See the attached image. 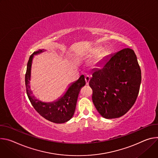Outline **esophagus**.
I'll return each mask as SVG.
<instances>
[{"label": "esophagus", "mask_w": 158, "mask_h": 158, "mask_svg": "<svg viewBox=\"0 0 158 158\" xmlns=\"http://www.w3.org/2000/svg\"><path fill=\"white\" fill-rule=\"evenodd\" d=\"M85 81H86V85H89V81H90V77H89V76H86L85 77Z\"/></svg>", "instance_id": "1"}]
</instances>
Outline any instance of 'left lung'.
Listing matches in <instances>:
<instances>
[{
    "instance_id": "obj_1",
    "label": "left lung",
    "mask_w": 158,
    "mask_h": 158,
    "mask_svg": "<svg viewBox=\"0 0 158 158\" xmlns=\"http://www.w3.org/2000/svg\"><path fill=\"white\" fill-rule=\"evenodd\" d=\"M92 74V100L106 118L126 114L133 106L141 83V71L134 51L125 48L107 56Z\"/></svg>"
}]
</instances>
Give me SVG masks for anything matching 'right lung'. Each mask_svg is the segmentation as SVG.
<instances>
[{
	"label": "right lung",
	"instance_id": "1",
	"mask_svg": "<svg viewBox=\"0 0 158 158\" xmlns=\"http://www.w3.org/2000/svg\"><path fill=\"white\" fill-rule=\"evenodd\" d=\"M43 51L39 50L34 52L30 56L27 62L26 73L25 75V83L26 92L32 106L42 117L46 120L56 124H61L68 121L73 117L77 106L78 97L81 89L85 85L86 82L84 75H81L79 79L73 83L65 93L63 97L57 102L52 103H44L35 98L32 95L30 90L29 80L31 78V69L32 60L34 55H36Z\"/></svg>",
	"mask_w": 158,
	"mask_h": 158
}]
</instances>
